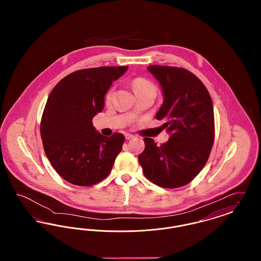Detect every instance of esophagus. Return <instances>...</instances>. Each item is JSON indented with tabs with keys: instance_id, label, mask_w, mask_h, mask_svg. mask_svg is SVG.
<instances>
[{
	"instance_id": "34e87169",
	"label": "esophagus",
	"mask_w": 261,
	"mask_h": 261,
	"mask_svg": "<svg viewBox=\"0 0 261 261\" xmlns=\"http://www.w3.org/2000/svg\"><path fill=\"white\" fill-rule=\"evenodd\" d=\"M134 138V135H132V134H129V133H126L125 134V139L126 140H131V139H133Z\"/></svg>"
}]
</instances>
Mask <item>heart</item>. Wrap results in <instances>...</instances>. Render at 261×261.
I'll use <instances>...</instances> for the list:
<instances>
[{
	"label": "heart",
	"mask_w": 261,
	"mask_h": 261,
	"mask_svg": "<svg viewBox=\"0 0 261 261\" xmlns=\"http://www.w3.org/2000/svg\"><path fill=\"white\" fill-rule=\"evenodd\" d=\"M132 86L135 91L136 94L139 93H143V92H148V91H152L155 92V88L153 86V84L149 81L146 78L143 77H137L133 81H132ZM113 91L114 88L112 87L109 89V91L106 94V100H111L112 95H113Z\"/></svg>",
	"instance_id": "1"
}]
</instances>
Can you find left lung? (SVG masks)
Returning a JSON list of instances; mask_svg holds the SVG:
<instances>
[{
  "mask_svg": "<svg viewBox=\"0 0 261 261\" xmlns=\"http://www.w3.org/2000/svg\"><path fill=\"white\" fill-rule=\"evenodd\" d=\"M162 85L163 103L155 115L171 134L158 146L145 138L138 160L151 183L166 189L189 184L207 162L214 142V112L211 95L199 78L182 67L149 65Z\"/></svg>",
  "mask_w": 261,
  "mask_h": 261,
  "instance_id": "8db88e82",
  "label": "left lung"
}]
</instances>
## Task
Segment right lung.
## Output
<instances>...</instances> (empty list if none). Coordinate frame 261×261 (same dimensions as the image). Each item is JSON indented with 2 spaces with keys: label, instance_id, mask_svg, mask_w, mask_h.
Masks as SVG:
<instances>
[{
  "label": "right lung",
  "instance_id": "obj_1",
  "mask_svg": "<svg viewBox=\"0 0 261 261\" xmlns=\"http://www.w3.org/2000/svg\"><path fill=\"white\" fill-rule=\"evenodd\" d=\"M127 69L128 66H100L77 70L51 90L40 132L51 166L65 181L92 186L111 173L124 135L102 136L92 120L102 111L105 95L112 81Z\"/></svg>",
  "mask_w": 261,
  "mask_h": 261
}]
</instances>
